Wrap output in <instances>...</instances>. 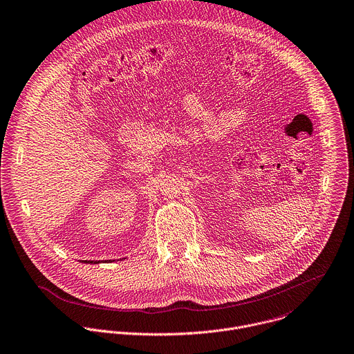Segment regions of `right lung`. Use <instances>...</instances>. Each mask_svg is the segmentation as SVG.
Returning a JSON list of instances; mask_svg holds the SVG:
<instances>
[{
  "label": "right lung",
  "mask_w": 354,
  "mask_h": 354,
  "mask_svg": "<svg viewBox=\"0 0 354 354\" xmlns=\"http://www.w3.org/2000/svg\"><path fill=\"white\" fill-rule=\"evenodd\" d=\"M84 262H86V263H99L100 261H84ZM111 262V261H110Z\"/></svg>",
  "instance_id": "obj_1"
}]
</instances>
